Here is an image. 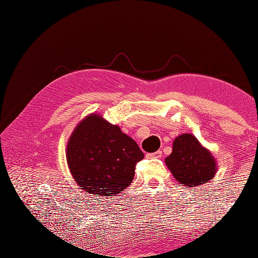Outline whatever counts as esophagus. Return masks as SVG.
<instances>
[{
  "label": "esophagus",
  "instance_id": "34e87169",
  "mask_svg": "<svg viewBox=\"0 0 258 258\" xmlns=\"http://www.w3.org/2000/svg\"><path fill=\"white\" fill-rule=\"evenodd\" d=\"M161 156H162L161 151H157V152L152 153V154H147L146 157L147 158H161Z\"/></svg>",
  "mask_w": 258,
  "mask_h": 258
}]
</instances>
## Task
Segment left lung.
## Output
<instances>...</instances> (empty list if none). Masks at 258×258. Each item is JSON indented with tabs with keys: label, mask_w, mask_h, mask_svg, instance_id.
<instances>
[{
	"label": "left lung",
	"mask_w": 258,
	"mask_h": 258,
	"mask_svg": "<svg viewBox=\"0 0 258 258\" xmlns=\"http://www.w3.org/2000/svg\"><path fill=\"white\" fill-rule=\"evenodd\" d=\"M165 161L173 177L187 188L210 182L217 171L212 153L191 134L179 135L174 139L172 153Z\"/></svg>",
	"instance_id": "8db88e82"
}]
</instances>
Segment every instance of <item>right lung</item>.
<instances>
[{"mask_svg":"<svg viewBox=\"0 0 258 258\" xmlns=\"http://www.w3.org/2000/svg\"><path fill=\"white\" fill-rule=\"evenodd\" d=\"M144 158L132 138L102 115L82 119L67 145V162L82 189L99 196H117L130 185L136 163Z\"/></svg>","mask_w":258,"mask_h":258,"instance_id":"1","label":"right lung"}]
</instances>
